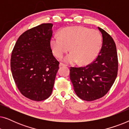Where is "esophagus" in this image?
<instances>
[{
  "label": "esophagus",
  "mask_w": 129,
  "mask_h": 129,
  "mask_svg": "<svg viewBox=\"0 0 129 129\" xmlns=\"http://www.w3.org/2000/svg\"><path fill=\"white\" fill-rule=\"evenodd\" d=\"M59 66H60V67H61V66H67V65L64 64V63H60Z\"/></svg>",
  "instance_id": "obj_1"
}]
</instances>
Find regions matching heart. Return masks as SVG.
Listing matches in <instances>:
<instances>
[{
  "mask_svg": "<svg viewBox=\"0 0 129 129\" xmlns=\"http://www.w3.org/2000/svg\"><path fill=\"white\" fill-rule=\"evenodd\" d=\"M102 36L98 30L83 26H73L61 30L60 36L54 35L50 40L53 52L61 58L70 49L63 61L68 63L79 61L87 64L95 59L99 52Z\"/></svg>",
  "mask_w": 129,
  "mask_h": 129,
  "instance_id": "b5f03b06",
  "label": "heart"
}]
</instances>
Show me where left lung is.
Returning <instances> with one entry per match:
<instances>
[{
	"label": "left lung",
	"mask_w": 129,
	"mask_h": 129,
	"mask_svg": "<svg viewBox=\"0 0 129 129\" xmlns=\"http://www.w3.org/2000/svg\"><path fill=\"white\" fill-rule=\"evenodd\" d=\"M98 29L103 38L98 56L86 66L71 67L70 69V78L76 94L86 101H93L105 96L112 87L117 75L116 44L106 31L100 27Z\"/></svg>",
	"instance_id": "1"
}]
</instances>
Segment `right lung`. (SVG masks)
Segmentation results:
<instances>
[{
  "instance_id": "add662e5",
  "label": "right lung",
  "mask_w": 129,
  "mask_h": 129,
  "mask_svg": "<svg viewBox=\"0 0 129 129\" xmlns=\"http://www.w3.org/2000/svg\"><path fill=\"white\" fill-rule=\"evenodd\" d=\"M53 24L43 23L24 31L13 49L10 68L20 93L29 99L41 101L52 93L59 62L50 47Z\"/></svg>"
}]
</instances>
